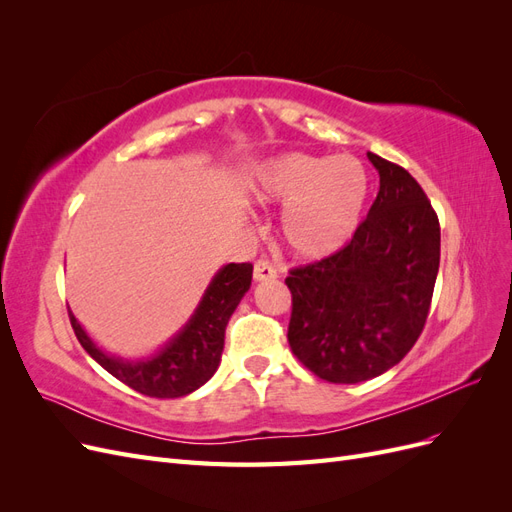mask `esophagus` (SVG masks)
<instances>
[{
  "label": "esophagus",
  "mask_w": 512,
  "mask_h": 512,
  "mask_svg": "<svg viewBox=\"0 0 512 512\" xmlns=\"http://www.w3.org/2000/svg\"><path fill=\"white\" fill-rule=\"evenodd\" d=\"M275 277H277V271H275V267L271 265L269 260H265V258L256 260V265H254V280H256V282L275 280Z\"/></svg>",
  "instance_id": "34e87169"
}]
</instances>
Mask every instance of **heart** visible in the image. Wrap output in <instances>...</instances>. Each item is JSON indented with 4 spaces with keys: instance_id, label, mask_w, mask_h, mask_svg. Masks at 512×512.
I'll return each instance as SVG.
<instances>
[{
    "instance_id": "obj_1",
    "label": "heart",
    "mask_w": 512,
    "mask_h": 512,
    "mask_svg": "<svg viewBox=\"0 0 512 512\" xmlns=\"http://www.w3.org/2000/svg\"><path fill=\"white\" fill-rule=\"evenodd\" d=\"M369 190V170L354 156L284 153L262 164L252 181L258 203L286 205L282 239L299 258L342 250L363 222Z\"/></svg>"
}]
</instances>
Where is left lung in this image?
Here are the masks:
<instances>
[{
  "mask_svg": "<svg viewBox=\"0 0 512 512\" xmlns=\"http://www.w3.org/2000/svg\"><path fill=\"white\" fill-rule=\"evenodd\" d=\"M380 190L342 250L292 269L288 342L314 374L356 384L395 367L421 335L440 269V224L421 185L367 151Z\"/></svg>",
  "mask_w": 512,
  "mask_h": 512,
  "instance_id": "left-lung-1",
  "label": "left lung"
}]
</instances>
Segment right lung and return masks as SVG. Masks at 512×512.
Here are the masks:
<instances>
[{"label": "right lung", "mask_w": 512, "mask_h": 512, "mask_svg": "<svg viewBox=\"0 0 512 512\" xmlns=\"http://www.w3.org/2000/svg\"><path fill=\"white\" fill-rule=\"evenodd\" d=\"M252 271L250 262H230L218 269L190 320L162 348L141 359L102 350L68 309L72 329L91 359L130 389L160 399L190 395L218 371L226 324L252 286Z\"/></svg>", "instance_id": "add662e5"}]
</instances>
